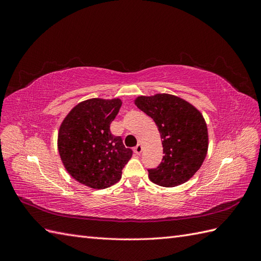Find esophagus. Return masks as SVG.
Returning <instances> with one entry per match:
<instances>
[{"label":"esophagus","mask_w":261,"mask_h":261,"mask_svg":"<svg viewBox=\"0 0 261 261\" xmlns=\"http://www.w3.org/2000/svg\"><path fill=\"white\" fill-rule=\"evenodd\" d=\"M141 151H143V146H141V144H138L135 148H134V152L136 154H140Z\"/></svg>","instance_id":"34e87169"}]
</instances>
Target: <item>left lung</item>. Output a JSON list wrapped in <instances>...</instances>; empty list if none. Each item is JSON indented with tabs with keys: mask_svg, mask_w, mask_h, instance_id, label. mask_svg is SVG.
<instances>
[{
	"mask_svg": "<svg viewBox=\"0 0 261 261\" xmlns=\"http://www.w3.org/2000/svg\"><path fill=\"white\" fill-rule=\"evenodd\" d=\"M135 105L154 121L163 147L162 162L149 169L152 183L175 187L198 171L208 151V129L202 114L184 99L168 93L140 96Z\"/></svg>",
	"mask_w": 261,
	"mask_h": 261,
	"instance_id": "1",
	"label": "left lung"
}]
</instances>
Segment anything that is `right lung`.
I'll list each match as a JSON object with an SVG mask.
<instances>
[{"label":"right lung","mask_w":261,"mask_h":261,"mask_svg":"<svg viewBox=\"0 0 261 261\" xmlns=\"http://www.w3.org/2000/svg\"><path fill=\"white\" fill-rule=\"evenodd\" d=\"M121 106L120 99L93 98L78 103L63 120L59 153L69 175L81 184L103 189L121 179L133 154L122 138L110 130Z\"/></svg>","instance_id":"add662e5"}]
</instances>
